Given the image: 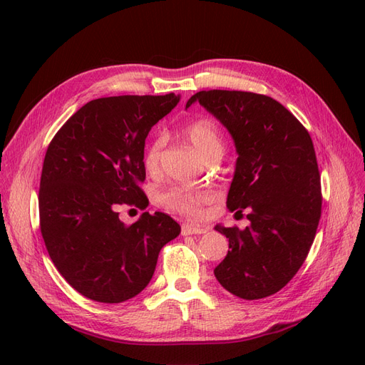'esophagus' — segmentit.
Here are the masks:
<instances>
[{"mask_svg":"<svg viewBox=\"0 0 365 365\" xmlns=\"http://www.w3.org/2000/svg\"><path fill=\"white\" fill-rule=\"evenodd\" d=\"M208 228L201 227V225H192V224H184L182 225V235L189 236V235H204L207 233Z\"/></svg>","mask_w":365,"mask_h":365,"instance_id":"obj_1","label":"esophagus"}]
</instances>
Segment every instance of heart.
<instances>
[{"mask_svg":"<svg viewBox=\"0 0 365 365\" xmlns=\"http://www.w3.org/2000/svg\"><path fill=\"white\" fill-rule=\"evenodd\" d=\"M184 137L190 141L195 150L208 163L215 157H220L224 152V138L219 128L208 118H197L182 128ZM163 138L150 141L143 155V165L149 173H157L160 170ZM213 200V193L207 189H182L173 187L161 196L163 205L172 212L181 213L189 217H197L204 212V207Z\"/></svg>","mask_w":365,"mask_h":365,"instance_id":"b5f03b06","label":"heart"}]
</instances>
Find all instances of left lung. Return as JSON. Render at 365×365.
<instances>
[{
    "label": "left lung",
    "instance_id": "1",
    "mask_svg": "<svg viewBox=\"0 0 365 365\" xmlns=\"http://www.w3.org/2000/svg\"><path fill=\"white\" fill-rule=\"evenodd\" d=\"M233 135L237 161L227 207L250 227L216 230L228 239L217 282L244 300L279 292L302 268L322 217V182L307 129L272 97L210 90L192 96Z\"/></svg>",
    "mask_w": 365,
    "mask_h": 365
}]
</instances>
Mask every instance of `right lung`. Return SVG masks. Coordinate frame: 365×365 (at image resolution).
Masks as SVG:
<instances>
[{
    "label": "right lung",
    "instance_id": "right-lung-1",
    "mask_svg": "<svg viewBox=\"0 0 365 365\" xmlns=\"http://www.w3.org/2000/svg\"><path fill=\"white\" fill-rule=\"evenodd\" d=\"M178 102L173 93L96 98L50 141L39 185L42 239L62 277L90 300L121 303L140 294L161 248L181 233L160 212L130 225L118 217L120 205H149L140 187L145 141Z\"/></svg>",
    "mask_w": 365,
    "mask_h": 365
}]
</instances>
